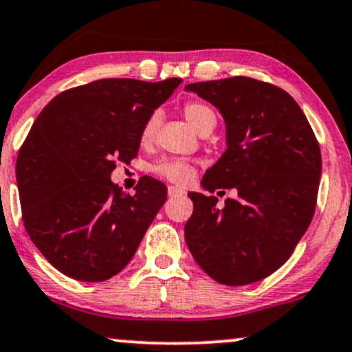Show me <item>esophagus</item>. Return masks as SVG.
Returning a JSON list of instances; mask_svg holds the SVG:
<instances>
[{
	"label": "esophagus",
	"instance_id": "1",
	"mask_svg": "<svg viewBox=\"0 0 352 352\" xmlns=\"http://www.w3.org/2000/svg\"><path fill=\"white\" fill-rule=\"evenodd\" d=\"M167 192H168V197H180V195H185V190L173 187V185H170V187L167 188Z\"/></svg>",
	"mask_w": 352,
	"mask_h": 352
}]
</instances>
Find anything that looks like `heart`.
Wrapping results in <instances>:
<instances>
[{"label":"heart","instance_id":"b5f03b06","mask_svg":"<svg viewBox=\"0 0 352 352\" xmlns=\"http://www.w3.org/2000/svg\"><path fill=\"white\" fill-rule=\"evenodd\" d=\"M184 114L187 118V121L193 126L198 133H201L203 129L214 128L217 124V116L211 111V108L206 104L198 103V101H192V103L185 104ZM159 126V114L152 113L144 122L142 131H141V141L149 142L154 139L155 131ZM154 172L157 173L162 179L172 182L177 185H187L195 175V167L192 164L185 162L180 159H162L154 165Z\"/></svg>","mask_w":352,"mask_h":352}]
</instances>
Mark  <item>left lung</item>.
Returning a JSON list of instances; mask_svg holds the SVG:
<instances>
[{"label":"left lung","instance_id":"8db88e82","mask_svg":"<svg viewBox=\"0 0 352 352\" xmlns=\"http://www.w3.org/2000/svg\"><path fill=\"white\" fill-rule=\"evenodd\" d=\"M221 113L226 151L201 187L236 190L217 197L190 192L185 241L197 264L223 285H248L282 267L315 214L321 152L313 129L287 91L248 77L190 83Z\"/></svg>","mask_w":352,"mask_h":352}]
</instances>
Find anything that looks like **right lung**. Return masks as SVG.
I'll return each instance as SVG.
<instances>
[{"label": "right lung", "instance_id": "obj_1", "mask_svg": "<svg viewBox=\"0 0 352 352\" xmlns=\"http://www.w3.org/2000/svg\"><path fill=\"white\" fill-rule=\"evenodd\" d=\"M180 83L96 80L62 91L34 121L16 160L23 221L62 274L103 282L133 259L167 187L146 175L129 195L111 172L138 155L144 122Z\"/></svg>", "mask_w": 352, "mask_h": 352}]
</instances>
